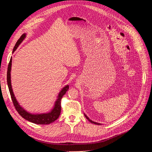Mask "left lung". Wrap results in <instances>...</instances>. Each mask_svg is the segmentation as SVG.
Instances as JSON below:
<instances>
[{"mask_svg":"<svg viewBox=\"0 0 152 152\" xmlns=\"http://www.w3.org/2000/svg\"><path fill=\"white\" fill-rule=\"evenodd\" d=\"M85 115V118H86L88 121H90L91 123H94V124H101L100 123H96V122H94V121H92V120H91L90 119H89L88 118V117L86 115H85V114H84Z\"/></svg>","mask_w":152,"mask_h":152,"instance_id":"1","label":"left lung"}]
</instances>
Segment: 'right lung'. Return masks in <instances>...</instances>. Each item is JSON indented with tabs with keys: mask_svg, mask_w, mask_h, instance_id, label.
Returning a JSON list of instances; mask_svg holds the SVG:
<instances>
[{
	"mask_svg": "<svg viewBox=\"0 0 152 152\" xmlns=\"http://www.w3.org/2000/svg\"><path fill=\"white\" fill-rule=\"evenodd\" d=\"M26 33L23 34L20 37V38L18 39V41L17 42L16 44H15L13 53L15 51V50L17 49L18 45L20 44V43L24 40L26 38ZM11 62H12V58H11L10 63L8 65V67H7V85H8L9 91L10 92L11 98L12 99L13 103L14 104V107L15 109L18 112V114H20L23 118L29 121L38 124H48L50 123H53L54 121H56L60 115L61 112V100L62 97L65 94L66 92L68 91L69 89V85H66L63 88L61 89V91L60 92L58 96V99L54 103V106L52 110L46 114H31L29 112H27L23 108L16 99V98L15 97L14 93L13 92L12 87H11Z\"/></svg>",
	"mask_w": 152,
	"mask_h": 152,
	"instance_id": "add662e5",
	"label": "right lung"
}]
</instances>
